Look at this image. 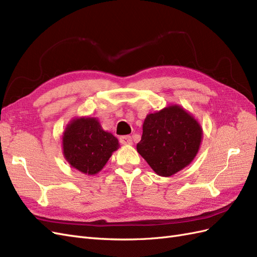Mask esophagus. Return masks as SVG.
<instances>
[{
    "instance_id": "esophagus-1",
    "label": "esophagus",
    "mask_w": 257,
    "mask_h": 257,
    "mask_svg": "<svg viewBox=\"0 0 257 257\" xmlns=\"http://www.w3.org/2000/svg\"><path fill=\"white\" fill-rule=\"evenodd\" d=\"M120 143L122 145H132L133 144V141H132V137L126 135V136H121L120 137Z\"/></svg>"
}]
</instances>
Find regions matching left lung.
<instances>
[{
    "mask_svg": "<svg viewBox=\"0 0 257 257\" xmlns=\"http://www.w3.org/2000/svg\"><path fill=\"white\" fill-rule=\"evenodd\" d=\"M202 136L195 116L183 107L170 105L147 114L136 148L156 174L170 177L193 161Z\"/></svg>",
    "mask_w": 257,
    "mask_h": 257,
    "instance_id": "1",
    "label": "left lung"
}]
</instances>
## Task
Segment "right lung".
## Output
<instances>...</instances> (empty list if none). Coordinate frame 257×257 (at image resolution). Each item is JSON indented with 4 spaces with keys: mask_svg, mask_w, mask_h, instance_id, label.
<instances>
[{
    "mask_svg": "<svg viewBox=\"0 0 257 257\" xmlns=\"http://www.w3.org/2000/svg\"><path fill=\"white\" fill-rule=\"evenodd\" d=\"M119 147L117 138L103 130L96 117H74L62 133V154L83 174L100 172Z\"/></svg>",
    "mask_w": 257,
    "mask_h": 257,
    "instance_id": "1",
    "label": "right lung"
}]
</instances>
